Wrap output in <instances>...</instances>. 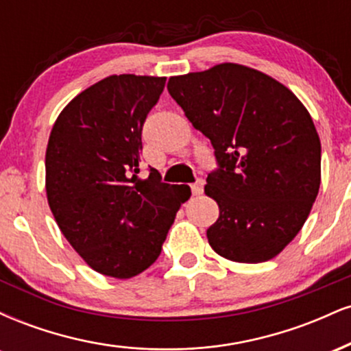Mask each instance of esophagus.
Returning <instances> with one entry per match:
<instances>
[{
  "instance_id": "obj_1",
  "label": "esophagus",
  "mask_w": 351,
  "mask_h": 351,
  "mask_svg": "<svg viewBox=\"0 0 351 351\" xmlns=\"http://www.w3.org/2000/svg\"><path fill=\"white\" fill-rule=\"evenodd\" d=\"M203 188H204V181L203 180H198L196 183L191 184V193L195 196H199L201 193H203Z\"/></svg>"
}]
</instances>
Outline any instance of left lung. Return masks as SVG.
Here are the masks:
<instances>
[{
	"label": "left lung",
	"mask_w": 351,
	"mask_h": 351,
	"mask_svg": "<svg viewBox=\"0 0 351 351\" xmlns=\"http://www.w3.org/2000/svg\"><path fill=\"white\" fill-rule=\"evenodd\" d=\"M168 92L215 148L204 193L219 217L209 245L234 263L276 257L320 188L322 147L307 108L276 79L232 62L170 77Z\"/></svg>",
	"instance_id": "left-lung-1"
}]
</instances>
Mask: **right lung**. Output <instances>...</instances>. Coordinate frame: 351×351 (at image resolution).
Listing matches in <instances>:
<instances>
[{
    "label": "right lung",
    "mask_w": 351,
    "mask_h": 351,
    "mask_svg": "<svg viewBox=\"0 0 351 351\" xmlns=\"http://www.w3.org/2000/svg\"><path fill=\"white\" fill-rule=\"evenodd\" d=\"M167 77L110 75L60 112L46 150V193L56 223L94 271L138 276L158 259L186 189L140 180L142 128Z\"/></svg>",
    "instance_id": "1"
}]
</instances>
